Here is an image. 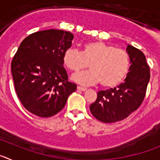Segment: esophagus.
<instances>
[{"instance_id":"34e87169","label":"esophagus","mask_w":160,"mask_h":160,"mask_svg":"<svg viewBox=\"0 0 160 160\" xmlns=\"http://www.w3.org/2000/svg\"><path fill=\"white\" fill-rule=\"evenodd\" d=\"M77 89L78 90H82V91H85V90H87V88H85V87H80V86H78Z\"/></svg>"}]
</instances>
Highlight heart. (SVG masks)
I'll list each match as a JSON object with an SVG mask.
<instances>
[{
  "label": "heart",
  "instance_id": "b5f03b06",
  "mask_svg": "<svg viewBox=\"0 0 160 160\" xmlns=\"http://www.w3.org/2000/svg\"><path fill=\"white\" fill-rule=\"evenodd\" d=\"M67 69L78 72L88 66L90 70L73 74L72 79L82 85L100 82L103 87H114L127 76L131 66L128 53L102 42L85 43L82 52L70 47L63 54Z\"/></svg>",
  "mask_w": 160,
  "mask_h": 160
}]
</instances>
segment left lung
Masks as SVG:
<instances>
[{"label": "left lung", "mask_w": 160, "mask_h": 160, "mask_svg": "<svg viewBox=\"0 0 160 160\" xmlns=\"http://www.w3.org/2000/svg\"><path fill=\"white\" fill-rule=\"evenodd\" d=\"M131 66L123 83L114 88L98 92L97 99L90 107L91 114L102 122L124 119L140 107L150 80V67L140 49L128 46Z\"/></svg>", "instance_id": "8db88e82"}]
</instances>
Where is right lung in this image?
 <instances>
[{"instance_id": "1", "label": "right lung", "mask_w": 160, "mask_h": 160, "mask_svg": "<svg viewBox=\"0 0 160 160\" xmlns=\"http://www.w3.org/2000/svg\"><path fill=\"white\" fill-rule=\"evenodd\" d=\"M73 34L58 29L38 31L20 45L11 63L14 89L27 111L42 118L62 111L77 88L68 81L63 54L71 47Z\"/></svg>"}]
</instances>
